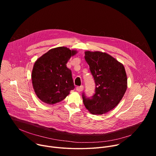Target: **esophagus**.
<instances>
[{
  "instance_id": "obj_1",
  "label": "esophagus",
  "mask_w": 156,
  "mask_h": 156,
  "mask_svg": "<svg viewBox=\"0 0 156 156\" xmlns=\"http://www.w3.org/2000/svg\"><path fill=\"white\" fill-rule=\"evenodd\" d=\"M83 88H84L83 86H77V87H76V91H78V92H81V91L83 90Z\"/></svg>"
}]
</instances>
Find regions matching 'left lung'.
Here are the masks:
<instances>
[{
    "label": "left lung",
    "mask_w": 156,
    "mask_h": 156,
    "mask_svg": "<svg viewBox=\"0 0 156 156\" xmlns=\"http://www.w3.org/2000/svg\"><path fill=\"white\" fill-rule=\"evenodd\" d=\"M84 58L90 66L96 83L91 98L83 94V104L93 115H102L115 108L127 88V76L123 65L112 56L99 51H86Z\"/></svg>",
    "instance_id": "8db88e82"
}]
</instances>
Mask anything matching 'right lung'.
<instances>
[{"mask_svg": "<svg viewBox=\"0 0 156 156\" xmlns=\"http://www.w3.org/2000/svg\"><path fill=\"white\" fill-rule=\"evenodd\" d=\"M76 53V50L58 47L36 60L31 80L34 91L41 101L48 104L59 102L75 88L72 71L66 63Z\"/></svg>", "mask_w": 156, "mask_h": 156, "instance_id": "obj_1", "label": "right lung"}]
</instances>
